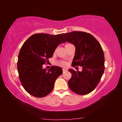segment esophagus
Wrapping results in <instances>:
<instances>
[{"label":"esophagus","instance_id":"esophagus-1","mask_svg":"<svg viewBox=\"0 0 122 122\" xmlns=\"http://www.w3.org/2000/svg\"><path fill=\"white\" fill-rule=\"evenodd\" d=\"M62 70H63V72L67 71V68H63Z\"/></svg>","mask_w":122,"mask_h":122}]
</instances>
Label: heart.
Segmentation results:
<instances>
[{"instance_id": "obj_1", "label": "heart", "mask_w": 122, "mask_h": 122, "mask_svg": "<svg viewBox=\"0 0 122 122\" xmlns=\"http://www.w3.org/2000/svg\"><path fill=\"white\" fill-rule=\"evenodd\" d=\"M71 44H66V45H65V46H68V45H70ZM67 62H65V61H61L60 62V65H61V66H66V65H67Z\"/></svg>"}]
</instances>
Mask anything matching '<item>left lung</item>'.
<instances>
[{"label": "left lung", "instance_id": "obj_1", "mask_svg": "<svg viewBox=\"0 0 122 122\" xmlns=\"http://www.w3.org/2000/svg\"><path fill=\"white\" fill-rule=\"evenodd\" d=\"M62 36L76 48L72 66L82 67V71L70 69L72 77L69 88L79 95H86L93 91L100 81L105 70V57L100 44L88 33L73 31Z\"/></svg>", "mask_w": 122, "mask_h": 122}]
</instances>
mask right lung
<instances>
[{
    "mask_svg": "<svg viewBox=\"0 0 122 122\" xmlns=\"http://www.w3.org/2000/svg\"><path fill=\"white\" fill-rule=\"evenodd\" d=\"M66 41L61 34H34L22 46L17 61L21 84L27 92L37 97L48 95L54 88L56 79L62 73L61 67L53 66L43 68L60 44Z\"/></svg>",
    "mask_w": 122,
    "mask_h": 122,
    "instance_id": "add662e5",
    "label": "right lung"
}]
</instances>
